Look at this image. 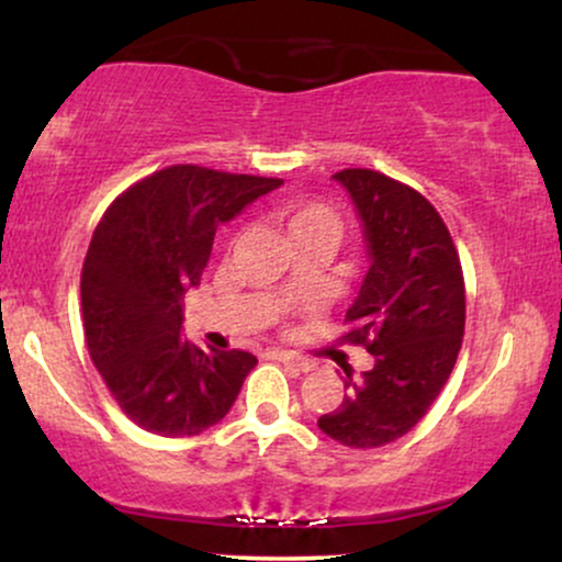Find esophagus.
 <instances>
[{"label": "esophagus", "mask_w": 562, "mask_h": 562, "mask_svg": "<svg viewBox=\"0 0 562 562\" xmlns=\"http://www.w3.org/2000/svg\"><path fill=\"white\" fill-rule=\"evenodd\" d=\"M272 357L277 359V362H282V364H288V367H295V370L299 372H312L314 367V359H306V357H299V353H293V351H272Z\"/></svg>", "instance_id": "34e87169"}]
</instances>
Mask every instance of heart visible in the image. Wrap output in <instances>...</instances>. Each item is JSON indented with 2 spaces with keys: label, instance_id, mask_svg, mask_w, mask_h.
I'll return each mask as SVG.
<instances>
[{
  "label": "heart",
  "instance_id": "obj_1",
  "mask_svg": "<svg viewBox=\"0 0 562 562\" xmlns=\"http://www.w3.org/2000/svg\"><path fill=\"white\" fill-rule=\"evenodd\" d=\"M285 227L290 235L308 227H335L338 229V218H335L330 205L319 203V200H290L280 209Z\"/></svg>",
  "mask_w": 562,
  "mask_h": 562
}]
</instances>
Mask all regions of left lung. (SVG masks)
<instances>
[{
  "instance_id": "left-lung-1",
  "label": "left lung",
  "mask_w": 562,
  "mask_h": 562,
  "mask_svg": "<svg viewBox=\"0 0 562 562\" xmlns=\"http://www.w3.org/2000/svg\"><path fill=\"white\" fill-rule=\"evenodd\" d=\"M357 205L370 269L348 306V344L375 357L362 378L346 372V396L322 415V434L375 449L423 420L454 370L465 335V280L447 224L409 184L372 169L335 173Z\"/></svg>"
}]
</instances>
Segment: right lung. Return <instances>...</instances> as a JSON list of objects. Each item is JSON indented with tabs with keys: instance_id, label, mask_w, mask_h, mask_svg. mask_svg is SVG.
<instances>
[{
	"instance_id": "right-lung-1",
	"label": "right lung",
	"mask_w": 562,
	"mask_h": 562,
	"mask_svg": "<svg viewBox=\"0 0 562 562\" xmlns=\"http://www.w3.org/2000/svg\"><path fill=\"white\" fill-rule=\"evenodd\" d=\"M282 179L166 166L108 205L81 269L89 357L121 412L150 434L216 425L256 367L248 351L209 353L182 335V295L209 263L218 224Z\"/></svg>"
}]
</instances>
